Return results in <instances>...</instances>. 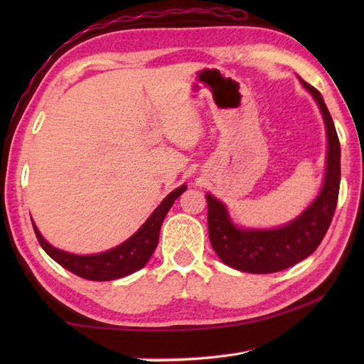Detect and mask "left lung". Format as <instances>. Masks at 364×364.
Here are the masks:
<instances>
[{
    "instance_id": "8db88e82",
    "label": "left lung",
    "mask_w": 364,
    "mask_h": 364,
    "mask_svg": "<svg viewBox=\"0 0 364 364\" xmlns=\"http://www.w3.org/2000/svg\"><path fill=\"white\" fill-rule=\"evenodd\" d=\"M314 97L327 129V170L321 194L288 225L274 230L237 228L227 208L211 194L208 202V231L214 252L227 266L250 274H272L297 264L318 249L333 219L341 181V149L335 123L318 89L300 80Z\"/></svg>"
}]
</instances>
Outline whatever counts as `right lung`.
<instances>
[{
  "mask_svg": "<svg viewBox=\"0 0 364 364\" xmlns=\"http://www.w3.org/2000/svg\"><path fill=\"white\" fill-rule=\"evenodd\" d=\"M184 191H186V186H180L173 192H170V194L162 200L156 210L153 211L150 218L146 219L144 225L139 228L128 241L117 245L112 250H107L98 255H87V257H82V255H73L59 250L56 247H53L51 244L45 241L41 231L34 225V222L33 227L36 231L37 241L42 245V249L48 253L58 264L65 267L67 270H70L72 274L94 282L117 280V278L127 277L136 272V270L142 269L146 262H149L150 257L158 245L159 231L166 214L168 213L170 208H172L175 200L180 197Z\"/></svg>",
  "mask_w": 364,
  "mask_h": 364,
  "instance_id": "right-lung-1",
  "label": "right lung"
}]
</instances>
